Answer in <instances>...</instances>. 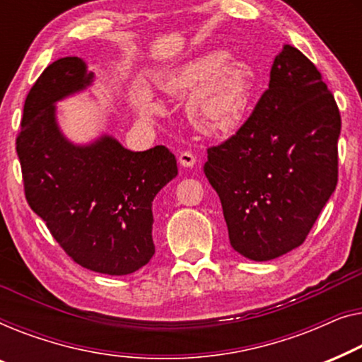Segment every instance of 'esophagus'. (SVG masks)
<instances>
[{"instance_id":"34e87169","label":"esophagus","mask_w":362,"mask_h":362,"mask_svg":"<svg viewBox=\"0 0 362 362\" xmlns=\"http://www.w3.org/2000/svg\"><path fill=\"white\" fill-rule=\"evenodd\" d=\"M195 162H197V157L193 156L190 151H183V152H180V156H179V164H180L182 167H193V165H195Z\"/></svg>"}]
</instances>
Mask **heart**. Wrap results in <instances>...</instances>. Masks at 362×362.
I'll return each instance as SVG.
<instances>
[{
	"label": "heart",
	"instance_id": "b5f03b06",
	"mask_svg": "<svg viewBox=\"0 0 362 362\" xmlns=\"http://www.w3.org/2000/svg\"><path fill=\"white\" fill-rule=\"evenodd\" d=\"M165 95L182 98L188 93L187 115L203 134L218 136L233 131L241 121L252 90V70L225 50L202 54L157 77ZM132 105L141 115L152 113L146 91H136Z\"/></svg>",
	"mask_w": 362,
	"mask_h": 362
}]
</instances>
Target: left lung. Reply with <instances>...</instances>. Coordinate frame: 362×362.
I'll use <instances>...</instances> for the list:
<instances>
[{
	"instance_id": "1",
	"label": "left lung",
	"mask_w": 362,
	"mask_h": 362,
	"mask_svg": "<svg viewBox=\"0 0 362 362\" xmlns=\"http://www.w3.org/2000/svg\"><path fill=\"white\" fill-rule=\"evenodd\" d=\"M341 115L320 70L284 44L252 113L203 165L234 251L271 261L307 239L338 183Z\"/></svg>"
}]
</instances>
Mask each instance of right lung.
<instances>
[{
	"mask_svg": "<svg viewBox=\"0 0 362 362\" xmlns=\"http://www.w3.org/2000/svg\"><path fill=\"white\" fill-rule=\"evenodd\" d=\"M91 80L80 57L50 64L24 101L16 152L29 206L65 254L93 272L126 276L154 256L152 200L177 175V160L165 146L131 152L108 136L70 144L54 103Z\"/></svg>",
	"mask_w": 362,
	"mask_h": 362,
	"instance_id": "obj_1",
	"label": "right lung"
}]
</instances>
